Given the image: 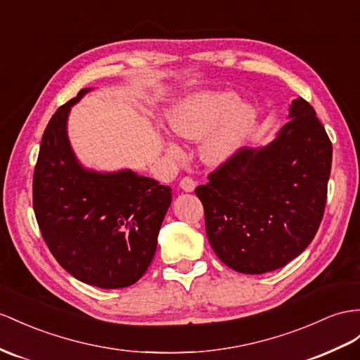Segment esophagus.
Instances as JSON below:
<instances>
[{
	"label": "esophagus",
	"instance_id": "obj_1",
	"mask_svg": "<svg viewBox=\"0 0 360 360\" xmlns=\"http://www.w3.org/2000/svg\"><path fill=\"white\" fill-rule=\"evenodd\" d=\"M179 187L184 190V191H193L196 188V181L193 179L191 176H184L179 182Z\"/></svg>",
	"mask_w": 360,
	"mask_h": 360
}]
</instances>
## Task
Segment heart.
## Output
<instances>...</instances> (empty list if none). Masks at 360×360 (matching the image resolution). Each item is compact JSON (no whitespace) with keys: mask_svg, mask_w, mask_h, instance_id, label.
Listing matches in <instances>:
<instances>
[{"mask_svg":"<svg viewBox=\"0 0 360 360\" xmlns=\"http://www.w3.org/2000/svg\"><path fill=\"white\" fill-rule=\"evenodd\" d=\"M255 122L250 103H237L231 92H199L188 97L170 115L174 132L198 140L212 132L202 144V156L210 164H220L242 149ZM172 155H179L176 144L167 143Z\"/></svg>","mask_w":360,"mask_h":360,"instance_id":"b5f03b06","label":"heart"}]
</instances>
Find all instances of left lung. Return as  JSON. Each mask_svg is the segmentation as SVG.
<instances>
[{
  "label": "left lung",
  "mask_w": 360,
  "mask_h": 360,
  "mask_svg": "<svg viewBox=\"0 0 360 360\" xmlns=\"http://www.w3.org/2000/svg\"><path fill=\"white\" fill-rule=\"evenodd\" d=\"M289 117L269 146L242 147L195 190L211 248L237 272L283 268L310 245L324 216L333 146L302 97Z\"/></svg>",
  "instance_id": "1"
}]
</instances>
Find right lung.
Listing matches in <instances>:
<instances>
[{"instance_id": "1", "label": "right lung", "mask_w": 360, "mask_h": 360, "mask_svg": "<svg viewBox=\"0 0 360 360\" xmlns=\"http://www.w3.org/2000/svg\"><path fill=\"white\" fill-rule=\"evenodd\" d=\"M45 127L33 173V210L54 259L75 278L101 289L127 288L149 268L172 188L131 170L88 172L67 136L70 108Z\"/></svg>"}]
</instances>
